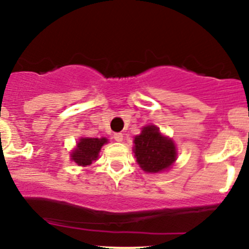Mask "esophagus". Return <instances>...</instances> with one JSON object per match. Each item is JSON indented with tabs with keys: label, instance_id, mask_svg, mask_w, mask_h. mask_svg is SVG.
<instances>
[{
	"label": "esophagus",
	"instance_id": "obj_1",
	"mask_svg": "<svg viewBox=\"0 0 249 249\" xmlns=\"http://www.w3.org/2000/svg\"><path fill=\"white\" fill-rule=\"evenodd\" d=\"M123 137H124V136H123V133H120V132H117L113 135V139L116 142H122Z\"/></svg>",
	"mask_w": 249,
	"mask_h": 249
}]
</instances>
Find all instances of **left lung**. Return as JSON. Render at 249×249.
Masks as SVG:
<instances>
[{
	"instance_id": "8db88e82",
	"label": "left lung",
	"mask_w": 249,
	"mask_h": 249,
	"mask_svg": "<svg viewBox=\"0 0 249 249\" xmlns=\"http://www.w3.org/2000/svg\"><path fill=\"white\" fill-rule=\"evenodd\" d=\"M135 152L137 163L145 173H163L168 170L177 158L173 139L165 137L155 125H146L141 135L136 136Z\"/></svg>"
}]
</instances>
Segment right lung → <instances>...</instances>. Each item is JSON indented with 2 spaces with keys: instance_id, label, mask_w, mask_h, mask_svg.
<instances>
[{
  "instance_id": "1",
  "label": "right lung",
  "mask_w": 249,
  "mask_h": 249,
  "mask_svg": "<svg viewBox=\"0 0 249 249\" xmlns=\"http://www.w3.org/2000/svg\"><path fill=\"white\" fill-rule=\"evenodd\" d=\"M107 143L106 138H89L83 137L79 139L76 147L71 154L73 162L78 165L86 166L92 164L94 160H97L99 151L104 144Z\"/></svg>"
}]
</instances>
